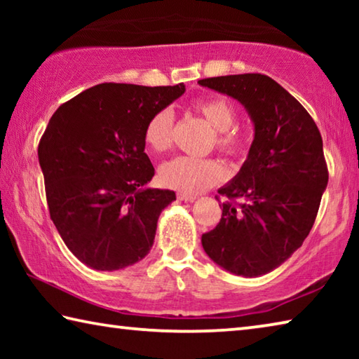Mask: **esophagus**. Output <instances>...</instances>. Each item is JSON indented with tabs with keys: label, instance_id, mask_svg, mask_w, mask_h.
Here are the masks:
<instances>
[{
	"label": "esophagus",
	"instance_id": "esophagus-1",
	"mask_svg": "<svg viewBox=\"0 0 359 359\" xmlns=\"http://www.w3.org/2000/svg\"><path fill=\"white\" fill-rule=\"evenodd\" d=\"M177 198L180 201H194L196 199V194H188V193H177Z\"/></svg>",
	"mask_w": 359,
	"mask_h": 359
}]
</instances>
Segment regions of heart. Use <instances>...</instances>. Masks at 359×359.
<instances>
[{
    "mask_svg": "<svg viewBox=\"0 0 359 359\" xmlns=\"http://www.w3.org/2000/svg\"><path fill=\"white\" fill-rule=\"evenodd\" d=\"M193 109L215 130V147L229 156H239L247 151L248 141L233 125L238 117L236 107L226 98L212 96L199 100ZM144 141L149 147L161 154L174 141V114L169 107H163L149 118L144 130ZM161 184L180 193L196 194L224 179L226 171L220 161L214 158L175 156L160 168Z\"/></svg>",
    "mask_w": 359,
    "mask_h": 359,
    "instance_id": "1",
    "label": "heart"
}]
</instances>
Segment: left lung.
Returning <instances> with one entry per match:
<instances>
[{
  "mask_svg": "<svg viewBox=\"0 0 359 359\" xmlns=\"http://www.w3.org/2000/svg\"><path fill=\"white\" fill-rule=\"evenodd\" d=\"M198 83L242 102L255 123L244 166L218 190L222 218L203 234V247L233 274H267L302 245L317 218L327 185L321 135L301 102L269 76L252 72Z\"/></svg>",
  "mask_w": 359,
  "mask_h": 359,
  "instance_id": "obj_1",
  "label": "left lung"
}]
</instances>
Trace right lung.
Wrapping results in <instances>:
<instances>
[{
    "label": "right lung",
    "mask_w": 359,
    "mask_h": 359,
    "mask_svg": "<svg viewBox=\"0 0 359 359\" xmlns=\"http://www.w3.org/2000/svg\"><path fill=\"white\" fill-rule=\"evenodd\" d=\"M184 92V83H100L48 120L38 145L48 212L66 247L92 269H123L154 245L175 193L144 187L155 175L144 130Z\"/></svg>",
    "instance_id": "add662e5"
}]
</instances>
